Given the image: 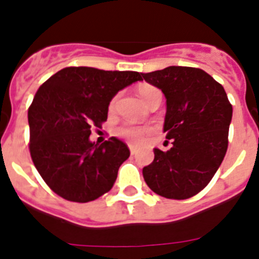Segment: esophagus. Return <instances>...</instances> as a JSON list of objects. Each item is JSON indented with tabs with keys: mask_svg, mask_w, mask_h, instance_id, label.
I'll use <instances>...</instances> for the list:
<instances>
[{
	"mask_svg": "<svg viewBox=\"0 0 259 259\" xmlns=\"http://www.w3.org/2000/svg\"><path fill=\"white\" fill-rule=\"evenodd\" d=\"M129 149H130V153L134 156V154H136V148H134L133 145H129Z\"/></svg>",
	"mask_w": 259,
	"mask_h": 259,
	"instance_id": "1",
	"label": "esophagus"
}]
</instances>
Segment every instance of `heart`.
<instances>
[{
    "label": "heart",
    "mask_w": 259,
    "mask_h": 259,
    "mask_svg": "<svg viewBox=\"0 0 259 259\" xmlns=\"http://www.w3.org/2000/svg\"><path fill=\"white\" fill-rule=\"evenodd\" d=\"M137 93L144 103H146V102L149 101L152 97H154V95L161 94L157 89H156V87L150 86V84H140L137 89ZM111 106H113V103H111ZM149 133H150L149 127H138V126L125 125L118 129V134H119L121 137L126 138L127 141L133 142V144H137V142L142 141L146 134H149Z\"/></svg>",
    "instance_id": "1"
}]
</instances>
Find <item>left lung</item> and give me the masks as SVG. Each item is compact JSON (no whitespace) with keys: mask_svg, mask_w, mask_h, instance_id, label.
Wrapping results in <instances>:
<instances>
[{"mask_svg":"<svg viewBox=\"0 0 259 259\" xmlns=\"http://www.w3.org/2000/svg\"><path fill=\"white\" fill-rule=\"evenodd\" d=\"M165 95L166 152L154 148V160L142 175L154 193L188 199L208 184L227 152L233 106L222 84L200 68L170 66L141 74Z\"/></svg>","mask_w":259,"mask_h":259,"instance_id":"1","label":"left lung"}]
</instances>
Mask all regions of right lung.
<instances>
[{
    "mask_svg": "<svg viewBox=\"0 0 259 259\" xmlns=\"http://www.w3.org/2000/svg\"><path fill=\"white\" fill-rule=\"evenodd\" d=\"M138 80L136 71L67 67L37 90L28 110L30 157L59 196L87 203L113 188L129 148L117 137L99 145L90 134L107 119L118 91Z\"/></svg>",
    "mask_w": 259,
    "mask_h": 259,
    "instance_id": "right-lung-1",
    "label": "right lung"
}]
</instances>
